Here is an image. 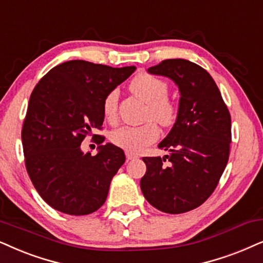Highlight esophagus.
I'll return each instance as SVG.
<instances>
[{
	"instance_id": "obj_1",
	"label": "esophagus",
	"mask_w": 263,
	"mask_h": 263,
	"mask_svg": "<svg viewBox=\"0 0 263 263\" xmlns=\"http://www.w3.org/2000/svg\"><path fill=\"white\" fill-rule=\"evenodd\" d=\"M125 157H127L128 161H133V159L138 158V156L134 155V153H132V152H125Z\"/></svg>"
}]
</instances>
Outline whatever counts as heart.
<instances>
[{"instance_id": "heart-1", "label": "heart", "mask_w": 263, "mask_h": 263, "mask_svg": "<svg viewBox=\"0 0 263 263\" xmlns=\"http://www.w3.org/2000/svg\"><path fill=\"white\" fill-rule=\"evenodd\" d=\"M132 93L146 102L144 121L139 127L123 125L111 132L110 140L115 146L128 152H140L159 138V129L155 120L163 128L174 125L177 119V106L168 97L169 86L164 80L148 73H139L130 82ZM118 89H112L102 101V112L107 121L114 122L118 112Z\"/></svg>"}]
</instances>
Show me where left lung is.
I'll list each match as a JSON object with an SVG mask.
<instances>
[{
	"instance_id": "obj_1",
	"label": "left lung",
	"mask_w": 263,
	"mask_h": 263,
	"mask_svg": "<svg viewBox=\"0 0 263 263\" xmlns=\"http://www.w3.org/2000/svg\"><path fill=\"white\" fill-rule=\"evenodd\" d=\"M148 72L172 78L181 98L175 124L158 145L169 155L142 158L146 174L140 187L156 209L186 213L209 198L226 168L231 115L213 77L199 65L166 59Z\"/></svg>"
}]
</instances>
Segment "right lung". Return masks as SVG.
Returning a JSON list of instances; mask_svg holds the SVG:
<instances>
[{"instance_id": "1", "label": "right lung", "mask_w": 263, "mask_h": 263, "mask_svg": "<svg viewBox=\"0 0 263 263\" xmlns=\"http://www.w3.org/2000/svg\"><path fill=\"white\" fill-rule=\"evenodd\" d=\"M135 66L111 67L71 60L53 67L33 88L22 129L25 166L42 199L58 211L88 215L107 198L112 177L125 162L112 144L98 155L81 151L94 129L101 130L102 101ZM101 145L105 138L94 134Z\"/></svg>"}]
</instances>
